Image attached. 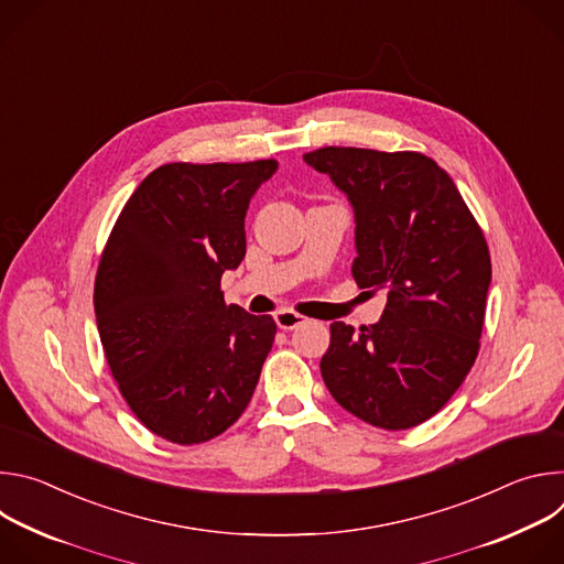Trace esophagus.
<instances>
[{
  "label": "esophagus",
  "instance_id": "esophagus-1",
  "mask_svg": "<svg viewBox=\"0 0 564 564\" xmlns=\"http://www.w3.org/2000/svg\"><path fill=\"white\" fill-rule=\"evenodd\" d=\"M274 321H276V326H279L281 330H294V328L303 326L307 318H305L303 314L294 312V310H279V312L274 314Z\"/></svg>",
  "mask_w": 564,
  "mask_h": 564
}]
</instances>
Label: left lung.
<instances>
[{
	"instance_id": "1",
	"label": "left lung",
	"mask_w": 564,
	"mask_h": 564,
	"mask_svg": "<svg viewBox=\"0 0 564 564\" xmlns=\"http://www.w3.org/2000/svg\"><path fill=\"white\" fill-rule=\"evenodd\" d=\"M355 207L359 288L386 290L381 321L330 324L321 359L337 404L386 431L444 409L479 352L491 254L453 178L420 151L321 147L303 155Z\"/></svg>"
}]
</instances>
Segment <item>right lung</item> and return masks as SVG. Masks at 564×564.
<instances>
[{"label": "right lung", "mask_w": 564, "mask_h": 564, "mask_svg": "<svg viewBox=\"0 0 564 564\" xmlns=\"http://www.w3.org/2000/svg\"><path fill=\"white\" fill-rule=\"evenodd\" d=\"M279 163H170L122 207L94 305L118 390L144 429L192 446L248 409L272 350L270 314L227 305L220 276L246 257L250 198Z\"/></svg>", "instance_id": "right-lung-1"}]
</instances>
